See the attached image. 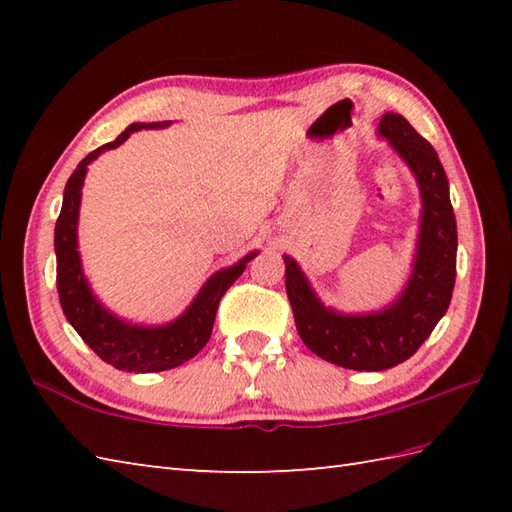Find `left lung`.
Returning <instances> with one entry per match:
<instances>
[{"instance_id": "left-lung-1", "label": "left lung", "mask_w": 512, "mask_h": 512, "mask_svg": "<svg viewBox=\"0 0 512 512\" xmlns=\"http://www.w3.org/2000/svg\"><path fill=\"white\" fill-rule=\"evenodd\" d=\"M378 134L407 162L422 198L416 257L400 297L378 312L341 314L323 306L299 264L284 255L286 292L301 341L323 361L356 372L396 367L418 352L449 308L458 255L449 180L436 149L394 112L380 118Z\"/></svg>"}]
</instances>
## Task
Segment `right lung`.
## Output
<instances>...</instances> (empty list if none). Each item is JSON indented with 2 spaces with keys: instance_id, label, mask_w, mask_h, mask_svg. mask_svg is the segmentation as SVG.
<instances>
[{
  "instance_id": "1",
  "label": "right lung",
  "mask_w": 512,
  "mask_h": 512,
  "mask_svg": "<svg viewBox=\"0 0 512 512\" xmlns=\"http://www.w3.org/2000/svg\"><path fill=\"white\" fill-rule=\"evenodd\" d=\"M165 123H132L125 132L112 143H107L92 154L85 156L79 167L74 169L63 191V206L59 213L57 226H54V253H57V290L65 319L72 328L79 332L81 339L99 354L105 363L114 365L123 372L149 374L165 372L198 354L209 341L213 332V321L217 306L224 292L235 284V279L244 273L250 259L257 257L248 253L237 264L217 270L206 281L198 297L176 321L167 325H132L123 319L114 317L110 310L101 306V301L94 297V292L83 275L79 242H76V226H79V206H81V189L88 165L99 158L103 151H110L132 136L138 129L167 127Z\"/></svg>"
}]
</instances>
